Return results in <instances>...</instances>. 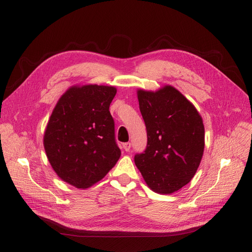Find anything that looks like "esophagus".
<instances>
[{
  "mask_svg": "<svg viewBox=\"0 0 252 252\" xmlns=\"http://www.w3.org/2000/svg\"><path fill=\"white\" fill-rule=\"evenodd\" d=\"M123 148H124L125 151H129V150H130V148H131V143H129V142L124 143L123 144Z\"/></svg>",
  "mask_w": 252,
  "mask_h": 252,
  "instance_id": "1",
  "label": "esophagus"
}]
</instances>
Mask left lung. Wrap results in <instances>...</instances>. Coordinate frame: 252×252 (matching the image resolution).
I'll use <instances>...</instances> for the list:
<instances>
[{
	"label": "left lung",
	"instance_id": "left-lung-1",
	"mask_svg": "<svg viewBox=\"0 0 252 252\" xmlns=\"http://www.w3.org/2000/svg\"><path fill=\"white\" fill-rule=\"evenodd\" d=\"M140 110L147 129V147L134 163L152 191L170 194L191 181L205 147L202 117L178 89H138Z\"/></svg>",
	"mask_w": 252,
	"mask_h": 252
}]
</instances>
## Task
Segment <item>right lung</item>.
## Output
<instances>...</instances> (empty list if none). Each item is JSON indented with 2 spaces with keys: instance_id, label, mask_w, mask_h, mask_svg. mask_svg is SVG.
<instances>
[{
  "instance_id": "1",
  "label": "right lung",
  "mask_w": 252,
  "mask_h": 252,
  "mask_svg": "<svg viewBox=\"0 0 252 252\" xmlns=\"http://www.w3.org/2000/svg\"><path fill=\"white\" fill-rule=\"evenodd\" d=\"M116 94L113 86H71L52 110L44 132V148L52 169L68 184L89 188L120 158L109 111Z\"/></svg>"
}]
</instances>
